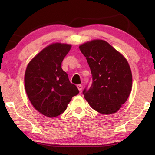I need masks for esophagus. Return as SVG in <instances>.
Segmentation results:
<instances>
[{"label": "esophagus", "instance_id": "esophagus-1", "mask_svg": "<svg viewBox=\"0 0 155 155\" xmlns=\"http://www.w3.org/2000/svg\"><path fill=\"white\" fill-rule=\"evenodd\" d=\"M77 88H78V89L79 90V91L81 92V91L83 90V85L80 84H78V85H77Z\"/></svg>", "mask_w": 155, "mask_h": 155}]
</instances>
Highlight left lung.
<instances>
[{
    "label": "left lung",
    "instance_id": "8db88e82",
    "mask_svg": "<svg viewBox=\"0 0 155 155\" xmlns=\"http://www.w3.org/2000/svg\"><path fill=\"white\" fill-rule=\"evenodd\" d=\"M92 74V83L83 91L90 106L101 114L119 110L132 88V73L127 61L107 42L94 40L81 45Z\"/></svg>",
    "mask_w": 155,
    "mask_h": 155
}]
</instances>
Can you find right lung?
Segmentation results:
<instances>
[{
	"label": "right lung",
	"mask_w": 155,
	"mask_h": 155,
	"mask_svg": "<svg viewBox=\"0 0 155 155\" xmlns=\"http://www.w3.org/2000/svg\"><path fill=\"white\" fill-rule=\"evenodd\" d=\"M71 45L54 43L32 59L26 69L25 90L32 104L46 117H55L67 109L72 98L79 93L61 68Z\"/></svg>",
	"instance_id": "1"
}]
</instances>
